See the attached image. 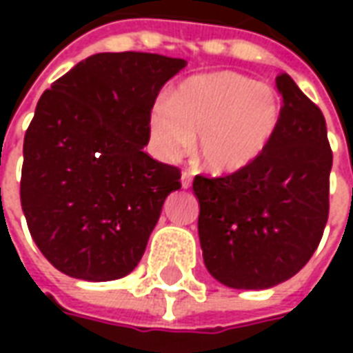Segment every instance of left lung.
<instances>
[{"instance_id":"left-lung-1","label":"left lung","mask_w":353,"mask_h":353,"mask_svg":"<svg viewBox=\"0 0 353 353\" xmlns=\"http://www.w3.org/2000/svg\"><path fill=\"white\" fill-rule=\"evenodd\" d=\"M174 60L100 52L50 85L24 136L20 204L37 248L60 272L124 278L143 257L179 170L143 151Z\"/></svg>"}]
</instances>
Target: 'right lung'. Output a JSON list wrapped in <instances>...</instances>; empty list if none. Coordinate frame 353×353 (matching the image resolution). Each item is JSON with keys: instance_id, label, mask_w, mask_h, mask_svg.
Listing matches in <instances>:
<instances>
[{"instance_id": "right-lung-1", "label": "right lung", "mask_w": 353, "mask_h": 353, "mask_svg": "<svg viewBox=\"0 0 353 353\" xmlns=\"http://www.w3.org/2000/svg\"><path fill=\"white\" fill-rule=\"evenodd\" d=\"M331 164L325 119L293 83L261 154L230 176L192 181L208 272L248 291L295 276L325 229Z\"/></svg>"}]
</instances>
